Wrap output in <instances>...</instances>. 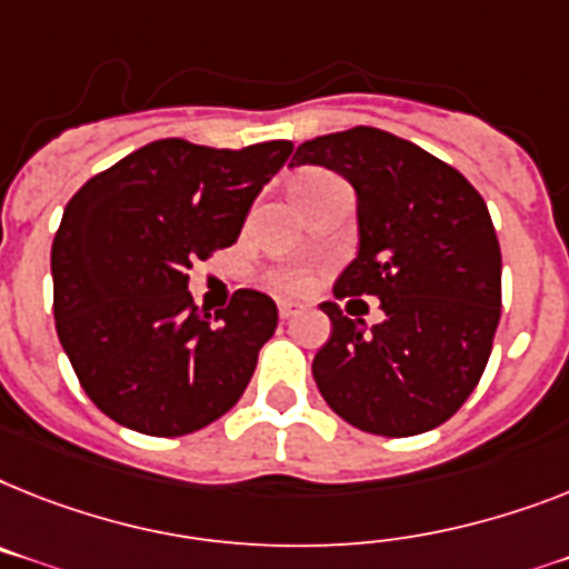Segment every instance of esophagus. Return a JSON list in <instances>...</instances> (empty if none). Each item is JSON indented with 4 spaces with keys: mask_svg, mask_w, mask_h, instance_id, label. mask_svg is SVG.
I'll list each match as a JSON object with an SVG mask.
<instances>
[{
    "mask_svg": "<svg viewBox=\"0 0 569 569\" xmlns=\"http://www.w3.org/2000/svg\"><path fill=\"white\" fill-rule=\"evenodd\" d=\"M299 313V305L296 302H279V317L281 319H293Z\"/></svg>",
    "mask_w": 569,
    "mask_h": 569,
    "instance_id": "esophagus-1",
    "label": "esophagus"
}]
</instances>
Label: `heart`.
<instances>
[{
	"label": "heart",
	"instance_id": "1",
	"mask_svg": "<svg viewBox=\"0 0 569 569\" xmlns=\"http://www.w3.org/2000/svg\"><path fill=\"white\" fill-rule=\"evenodd\" d=\"M322 177H326V173H319V171L299 173V177H296L293 189H299V186H305V182L322 180ZM270 281H273V288L281 290V293L296 296V293H305V290L311 288L313 273L308 270V267H276V270H270Z\"/></svg>",
	"mask_w": 569,
	"mask_h": 569
}]
</instances>
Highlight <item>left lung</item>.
Listing matches in <instances>:
<instances>
[{"mask_svg":"<svg viewBox=\"0 0 569 569\" xmlns=\"http://www.w3.org/2000/svg\"><path fill=\"white\" fill-rule=\"evenodd\" d=\"M290 166H326L358 191L360 250L322 302L331 340L313 358L328 407L363 433L419 436L468 401L500 322V243L486 200L453 166L378 127L296 148ZM378 295L380 327L339 302Z\"/></svg>","mask_w":569,"mask_h":569,"instance_id":"8db88e82","label":"left lung"}]
</instances>
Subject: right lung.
Returning <instances> with one entry per match:
<instances>
[{
	"instance_id": "1",
	"label": "right lung",
	"mask_w": 569,
	"mask_h": 569,
	"mask_svg": "<svg viewBox=\"0 0 569 569\" xmlns=\"http://www.w3.org/2000/svg\"><path fill=\"white\" fill-rule=\"evenodd\" d=\"M293 142L206 148L159 139L83 182L51 243L60 346L98 410L136 433H194L243 396L279 326L261 290L211 317L189 270L232 247Z\"/></svg>"
}]
</instances>
